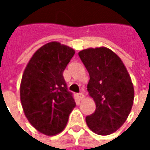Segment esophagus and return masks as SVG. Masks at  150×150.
I'll list each match as a JSON object with an SVG mask.
<instances>
[{
	"label": "esophagus",
	"mask_w": 150,
	"mask_h": 150,
	"mask_svg": "<svg viewBox=\"0 0 150 150\" xmlns=\"http://www.w3.org/2000/svg\"><path fill=\"white\" fill-rule=\"evenodd\" d=\"M77 96H78L79 100H82V99L84 98V95H83V93H79V94L77 95Z\"/></svg>",
	"instance_id": "1"
}]
</instances>
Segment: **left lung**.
<instances>
[{"label":"left lung","instance_id":"8db88e82","mask_svg":"<svg viewBox=\"0 0 150 150\" xmlns=\"http://www.w3.org/2000/svg\"><path fill=\"white\" fill-rule=\"evenodd\" d=\"M78 54L89 74L88 91L96 106L86 122L94 133L110 135L131 111L135 96L131 78L121 58L108 47H89Z\"/></svg>","mask_w":150,"mask_h":150}]
</instances>
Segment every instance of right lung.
<instances>
[{"mask_svg": "<svg viewBox=\"0 0 150 150\" xmlns=\"http://www.w3.org/2000/svg\"><path fill=\"white\" fill-rule=\"evenodd\" d=\"M75 53L69 46L48 42L33 54L23 72L21 106L28 122L42 134L62 132L75 107L62 75Z\"/></svg>", "mask_w": 150, "mask_h": 150, "instance_id": "1", "label": "right lung"}]
</instances>
